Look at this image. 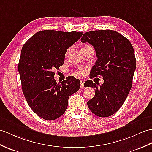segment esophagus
Listing matches in <instances>:
<instances>
[{
  "mask_svg": "<svg viewBox=\"0 0 152 152\" xmlns=\"http://www.w3.org/2000/svg\"><path fill=\"white\" fill-rule=\"evenodd\" d=\"M80 84H81V88H83L84 87L83 85H84V83H85V80H80Z\"/></svg>",
  "mask_w": 152,
  "mask_h": 152,
  "instance_id": "34e87169",
  "label": "esophagus"
}]
</instances>
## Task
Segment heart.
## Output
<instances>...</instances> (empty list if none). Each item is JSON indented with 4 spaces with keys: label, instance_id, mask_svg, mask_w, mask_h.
Returning a JSON list of instances; mask_svg holds the SVG:
<instances>
[{
    "label": "heart",
    "instance_id": "b5f03b06",
    "mask_svg": "<svg viewBox=\"0 0 152 152\" xmlns=\"http://www.w3.org/2000/svg\"><path fill=\"white\" fill-rule=\"evenodd\" d=\"M80 73H81V74H83V70H81Z\"/></svg>",
    "mask_w": 152,
    "mask_h": 152
}]
</instances>
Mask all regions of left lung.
<instances>
[{"mask_svg":"<svg viewBox=\"0 0 152 152\" xmlns=\"http://www.w3.org/2000/svg\"><path fill=\"white\" fill-rule=\"evenodd\" d=\"M81 41L93 45L96 53L91 77L102 76L104 80L100 88L91 80L85 82L95 89L94 96L87 105L94 115L107 117L121 108L132 88L136 69L133 48L128 39L111 30L88 31Z\"/></svg>","mask_w":152,"mask_h":152,"instance_id":"1","label":"left lung"}]
</instances>
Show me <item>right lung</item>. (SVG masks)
<instances>
[{
    "instance_id": "1",
    "label": "right lung",
    "mask_w": 152,
    "mask_h": 152,
    "mask_svg": "<svg viewBox=\"0 0 152 152\" xmlns=\"http://www.w3.org/2000/svg\"><path fill=\"white\" fill-rule=\"evenodd\" d=\"M81 31L42 30L23 45L18 70L27 103L39 117L52 121L68 106L69 96L80 89V82L69 76L56 83L54 70L64 63L66 50L82 37Z\"/></svg>"
}]
</instances>
